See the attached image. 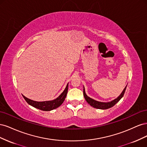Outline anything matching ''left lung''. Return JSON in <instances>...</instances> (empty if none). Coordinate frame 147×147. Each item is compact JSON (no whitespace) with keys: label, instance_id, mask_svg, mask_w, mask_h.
Instances as JSON below:
<instances>
[{"label":"left lung","instance_id":"8db88e82","mask_svg":"<svg viewBox=\"0 0 147 147\" xmlns=\"http://www.w3.org/2000/svg\"><path fill=\"white\" fill-rule=\"evenodd\" d=\"M126 86L124 88L123 92L121 93V94H120L117 99H115L113 100L112 101L109 102H101L97 101V100H95L94 99L90 98V97H88L86 94L84 87H83V96L84 97V99H85V100H86L88 103L90 104L91 106L93 107L94 108L98 109H103V110L108 109L112 107L113 106H114L120 99L122 98L123 96H124V92H125Z\"/></svg>","mask_w":147,"mask_h":147}]
</instances>
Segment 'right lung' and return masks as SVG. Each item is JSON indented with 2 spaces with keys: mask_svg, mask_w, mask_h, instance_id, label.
I'll return each mask as SVG.
<instances>
[{
  "mask_svg": "<svg viewBox=\"0 0 147 147\" xmlns=\"http://www.w3.org/2000/svg\"><path fill=\"white\" fill-rule=\"evenodd\" d=\"M67 91H68V84H67V86L64 91L61 93L58 97H57L56 99L54 100H50V101L37 102V101H34L31 99H29L23 95V96L24 97V99H25V100L28 102V104H29L31 106L34 107L43 111H50L59 107L63 103V102L64 101L65 97L67 96Z\"/></svg>",
  "mask_w": 147,
  "mask_h": 147,
  "instance_id": "add662e5",
  "label": "right lung"
}]
</instances>
